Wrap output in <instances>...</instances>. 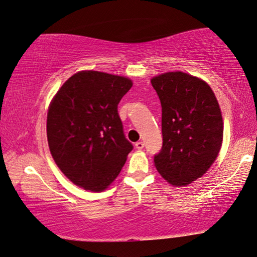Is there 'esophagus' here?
Masks as SVG:
<instances>
[{
  "label": "esophagus",
  "mask_w": 257,
  "mask_h": 257,
  "mask_svg": "<svg viewBox=\"0 0 257 257\" xmlns=\"http://www.w3.org/2000/svg\"><path fill=\"white\" fill-rule=\"evenodd\" d=\"M135 148L137 150H143L144 149V143H143V142H137V143L135 144Z\"/></svg>",
  "instance_id": "esophagus-1"
}]
</instances>
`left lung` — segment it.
I'll return each mask as SVG.
<instances>
[{"label":"left lung","mask_w":257,"mask_h":257,"mask_svg":"<svg viewBox=\"0 0 257 257\" xmlns=\"http://www.w3.org/2000/svg\"><path fill=\"white\" fill-rule=\"evenodd\" d=\"M162 107V149L156 168L174 186L201 177L218 156L223 120L215 93L205 81L183 72L151 80Z\"/></svg>","instance_id":"left-lung-1"}]
</instances>
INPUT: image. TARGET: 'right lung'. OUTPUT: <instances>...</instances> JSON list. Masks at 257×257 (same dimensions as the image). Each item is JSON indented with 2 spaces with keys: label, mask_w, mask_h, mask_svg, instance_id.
<instances>
[{
  "label": "right lung",
  "mask_w": 257,
  "mask_h": 257,
  "mask_svg": "<svg viewBox=\"0 0 257 257\" xmlns=\"http://www.w3.org/2000/svg\"><path fill=\"white\" fill-rule=\"evenodd\" d=\"M133 87L124 76L98 71L72 75L51 100L47 137L51 156L75 185L104 191L125 164V138L117 104Z\"/></svg>",
  "instance_id": "obj_1"
}]
</instances>
